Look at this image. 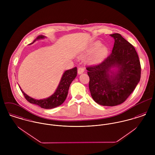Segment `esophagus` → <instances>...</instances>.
<instances>
[{
  "label": "esophagus",
  "mask_w": 155,
  "mask_h": 155,
  "mask_svg": "<svg viewBox=\"0 0 155 155\" xmlns=\"http://www.w3.org/2000/svg\"><path fill=\"white\" fill-rule=\"evenodd\" d=\"M84 68L82 67H79L78 69V73L79 74H81L84 72Z\"/></svg>",
  "instance_id": "1"
}]
</instances>
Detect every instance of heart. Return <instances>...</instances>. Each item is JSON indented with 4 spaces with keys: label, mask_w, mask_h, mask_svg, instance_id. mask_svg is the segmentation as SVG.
<instances>
[{
    "label": "heart",
    "mask_w": 155,
    "mask_h": 155,
    "mask_svg": "<svg viewBox=\"0 0 155 155\" xmlns=\"http://www.w3.org/2000/svg\"><path fill=\"white\" fill-rule=\"evenodd\" d=\"M101 46L100 42H95L91 45L85 53V56L89 57L92 55L91 61L94 63H98L102 61L108 54V48L105 46Z\"/></svg>",
    "instance_id": "1"
}]
</instances>
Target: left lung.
Wrapping results in <instances>:
<instances>
[{
  "label": "left lung",
  "instance_id": "8db88e82",
  "mask_svg": "<svg viewBox=\"0 0 155 155\" xmlns=\"http://www.w3.org/2000/svg\"><path fill=\"white\" fill-rule=\"evenodd\" d=\"M110 36L114 39L110 55L101 63L87 68L91 97L104 106L124 103L141 78L140 63L134 47L119 33Z\"/></svg>",
  "mask_w": 155,
  "mask_h": 155
}]
</instances>
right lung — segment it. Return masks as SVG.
Masks as SVG:
<instances>
[{"mask_svg": "<svg viewBox=\"0 0 155 155\" xmlns=\"http://www.w3.org/2000/svg\"><path fill=\"white\" fill-rule=\"evenodd\" d=\"M46 37L44 35L38 36L34 41L29 45L33 44L36 41L43 39ZM77 67H74L72 69L66 70L61 78L60 82L54 93L48 98L41 100H36L27 95L19 85V87L25 98V99L30 103L40 106L41 108L50 109L57 107L61 105L66 99L68 94V91L72 81L77 76Z\"/></svg>", "mask_w": 155, "mask_h": 155, "instance_id": "add662e5", "label": "right lung"}]
</instances>
